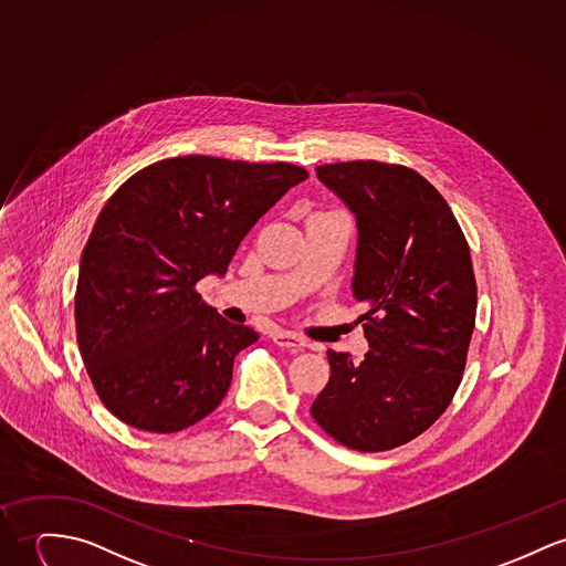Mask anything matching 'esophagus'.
Segmentation results:
<instances>
[{
  "label": "esophagus",
  "instance_id": "1",
  "mask_svg": "<svg viewBox=\"0 0 566 566\" xmlns=\"http://www.w3.org/2000/svg\"><path fill=\"white\" fill-rule=\"evenodd\" d=\"M271 340H273L277 347L291 348V350H302V348L307 347V343H305L304 338H300V336H295V334H291V332H275V334L271 336Z\"/></svg>",
  "mask_w": 566,
  "mask_h": 566
}]
</instances>
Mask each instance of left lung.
<instances>
[{"label":"left lung","instance_id":"8db88e82","mask_svg":"<svg viewBox=\"0 0 566 566\" xmlns=\"http://www.w3.org/2000/svg\"><path fill=\"white\" fill-rule=\"evenodd\" d=\"M316 176L355 218L350 291L368 310L370 350L359 364L327 350L332 375L310 413L347 448L391 450L424 433L461 384L476 321L470 248L441 193L409 168L348 161Z\"/></svg>","mask_w":566,"mask_h":566}]
</instances>
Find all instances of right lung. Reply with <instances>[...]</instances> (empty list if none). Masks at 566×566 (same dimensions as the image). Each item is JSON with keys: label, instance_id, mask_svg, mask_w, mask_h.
Listing matches in <instances>:
<instances>
[{"label": "right lung", "instance_id": "right-lung-1", "mask_svg": "<svg viewBox=\"0 0 566 566\" xmlns=\"http://www.w3.org/2000/svg\"><path fill=\"white\" fill-rule=\"evenodd\" d=\"M305 178L293 164L187 155L109 198L80 262L75 325L92 386L118 420L176 433L218 407L237 353L259 334L193 286L223 277L252 226Z\"/></svg>", "mask_w": 566, "mask_h": 566}]
</instances>
